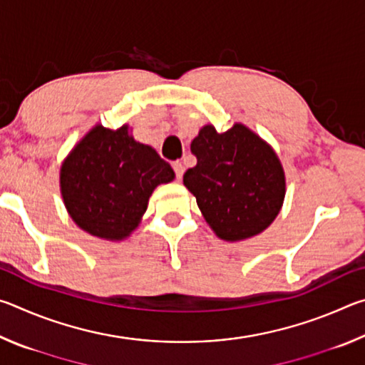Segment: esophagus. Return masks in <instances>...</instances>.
<instances>
[{"label": "esophagus", "mask_w": 365, "mask_h": 365, "mask_svg": "<svg viewBox=\"0 0 365 365\" xmlns=\"http://www.w3.org/2000/svg\"><path fill=\"white\" fill-rule=\"evenodd\" d=\"M174 170H175L177 178H178V180H180L182 175H183V172H185V165L180 163V160H175V163H174Z\"/></svg>", "instance_id": "34e87169"}]
</instances>
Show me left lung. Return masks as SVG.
<instances>
[{"label":"left lung","mask_w":365,"mask_h":365,"mask_svg":"<svg viewBox=\"0 0 365 365\" xmlns=\"http://www.w3.org/2000/svg\"><path fill=\"white\" fill-rule=\"evenodd\" d=\"M197 163L183 175L202 217L224 242L262 233L279 215L285 170L267 141L243 123L219 133L207 123L191 141Z\"/></svg>","instance_id":"obj_1"}]
</instances>
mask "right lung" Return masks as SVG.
Listing matches in <instances>:
<instances>
[{
	"label": "right lung",
	"instance_id": "obj_1",
	"mask_svg": "<svg viewBox=\"0 0 365 365\" xmlns=\"http://www.w3.org/2000/svg\"><path fill=\"white\" fill-rule=\"evenodd\" d=\"M174 178L170 164L135 140L127 123L115 130L96 123L67 154L59 187L78 228L122 242L138 227L154 188Z\"/></svg>",
	"mask_w": 365,
	"mask_h": 365
}]
</instances>
